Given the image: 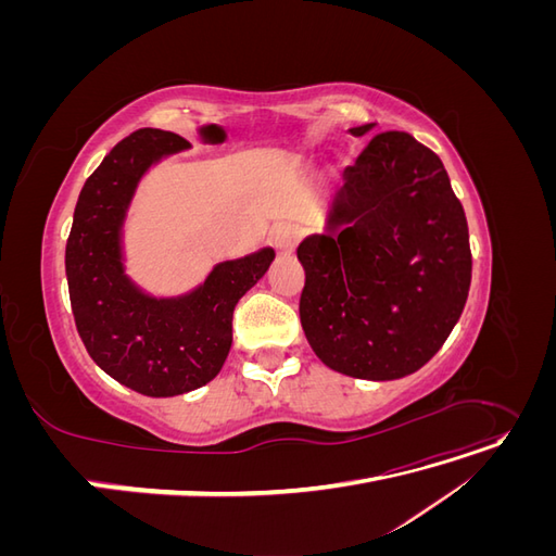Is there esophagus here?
<instances>
[{
    "mask_svg": "<svg viewBox=\"0 0 556 556\" xmlns=\"http://www.w3.org/2000/svg\"><path fill=\"white\" fill-rule=\"evenodd\" d=\"M299 239H301V231L294 225H282L274 231V245L280 255H292Z\"/></svg>",
    "mask_w": 556,
    "mask_h": 556,
    "instance_id": "esophagus-1",
    "label": "esophagus"
}]
</instances>
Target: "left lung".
<instances>
[{"label":"left lung","instance_id":"left-lung-1","mask_svg":"<svg viewBox=\"0 0 556 556\" xmlns=\"http://www.w3.org/2000/svg\"><path fill=\"white\" fill-rule=\"evenodd\" d=\"M343 180L325 231L296 248L306 271L301 327L333 371L396 380L422 368L462 317L466 215L439 155L406 131L376 134Z\"/></svg>","mask_w":556,"mask_h":556}]
</instances>
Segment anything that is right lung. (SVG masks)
I'll use <instances>...</instances> for the list:
<instances>
[{
	"label": "right lung",
	"mask_w": 556,
	"mask_h": 556,
	"mask_svg": "<svg viewBox=\"0 0 556 556\" xmlns=\"http://www.w3.org/2000/svg\"><path fill=\"white\" fill-rule=\"evenodd\" d=\"M190 143L146 127L117 143L83 185L66 241V282L83 345L113 380L143 396H178L211 382L229 355L239 299L271 266L274 248L213 266L178 296L148 294L127 276L125 220L141 178Z\"/></svg>",
	"instance_id": "obj_1"
}]
</instances>
